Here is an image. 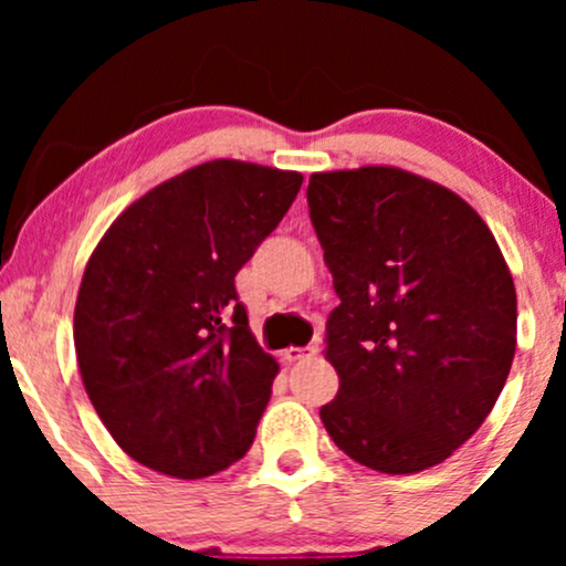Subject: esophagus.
Segmentation results:
<instances>
[{"label": "esophagus", "mask_w": 566, "mask_h": 566, "mask_svg": "<svg viewBox=\"0 0 566 566\" xmlns=\"http://www.w3.org/2000/svg\"><path fill=\"white\" fill-rule=\"evenodd\" d=\"M316 354H319V346H305V348L290 346L282 350V359L284 361H301V359H311V356H316Z\"/></svg>", "instance_id": "34e87169"}]
</instances>
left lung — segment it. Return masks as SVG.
<instances>
[{"mask_svg": "<svg viewBox=\"0 0 566 566\" xmlns=\"http://www.w3.org/2000/svg\"><path fill=\"white\" fill-rule=\"evenodd\" d=\"M305 193L340 297L324 348L340 388L322 423L373 471L439 465L511 373L516 287L503 252L469 201L399 167L314 172Z\"/></svg>", "mask_w": 566, "mask_h": 566, "instance_id": "obj_1", "label": "left lung"}]
</instances>
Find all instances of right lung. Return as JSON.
I'll return each mask as SVG.
<instances>
[{
    "label": "right lung",
    "mask_w": 566,
    "mask_h": 566,
    "mask_svg": "<svg viewBox=\"0 0 566 566\" xmlns=\"http://www.w3.org/2000/svg\"><path fill=\"white\" fill-rule=\"evenodd\" d=\"M303 175L216 159L114 220L74 308L84 391L146 469L205 479L255 439L279 365L258 346L233 276L276 229Z\"/></svg>",
    "instance_id": "obj_1"
}]
</instances>
